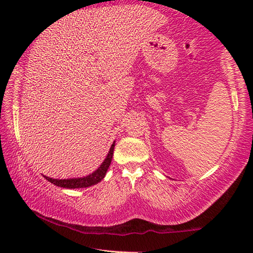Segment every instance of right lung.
Masks as SVG:
<instances>
[{
	"label": "right lung",
	"instance_id": "right-lung-1",
	"mask_svg": "<svg viewBox=\"0 0 253 253\" xmlns=\"http://www.w3.org/2000/svg\"><path fill=\"white\" fill-rule=\"evenodd\" d=\"M114 148H115V142L110 146L108 155L106 156L104 162L101 163V165L95 170V172H92L91 174L87 175V176L75 177V178H65V179L44 176V178L46 179V181H49L50 183L54 184V185H57L59 187H63V188H83V187H89V186L96 185L97 183H99L101 179L105 177L107 169H109V165L111 163V160H113V155H114Z\"/></svg>",
	"mask_w": 253,
	"mask_h": 253
}]
</instances>
